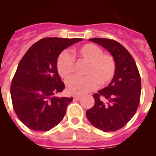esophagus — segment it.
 I'll use <instances>...</instances> for the list:
<instances>
[{"label": "esophagus", "mask_w": 156, "mask_h": 156, "mask_svg": "<svg viewBox=\"0 0 156 156\" xmlns=\"http://www.w3.org/2000/svg\"><path fill=\"white\" fill-rule=\"evenodd\" d=\"M73 98L76 100H80L81 98V96L80 95H75V96H73Z\"/></svg>", "instance_id": "obj_1"}]
</instances>
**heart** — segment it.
<instances>
[{
	"label": "heart",
	"instance_id": "b5f03b06",
	"mask_svg": "<svg viewBox=\"0 0 156 156\" xmlns=\"http://www.w3.org/2000/svg\"><path fill=\"white\" fill-rule=\"evenodd\" d=\"M74 59L87 62L83 71L84 76H73L66 83L67 90L72 94H83L100 87L108 84L115 73V62L110 55L102 54L97 45L87 44L73 51L60 54L56 63L59 76L64 80L69 78L74 69Z\"/></svg>",
	"mask_w": 156,
	"mask_h": 156
}]
</instances>
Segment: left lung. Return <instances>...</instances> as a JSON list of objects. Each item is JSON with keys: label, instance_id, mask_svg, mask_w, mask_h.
I'll return each mask as SVG.
<instances>
[{"label": "left lung", "instance_id": "1", "mask_svg": "<svg viewBox=\"0 0 156 156\" xmlns=\"http://www.w3.org/2000/svg\"><path fill=\"white\" fill-rule=\"evenodd\" d=\"M89 41L111 54L115 62V73L109 84L93 95L94 105L86 115L98 129L115 131L123 127L137 111L141 90L140 74L131 55L119 43L105 38Z\"/></svg>", "mask_w": 156, "mask_h": 156}]
</instances>
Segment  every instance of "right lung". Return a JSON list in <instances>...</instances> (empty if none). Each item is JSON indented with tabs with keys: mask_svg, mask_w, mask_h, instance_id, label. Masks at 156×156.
<instances>
[{
	"mask_svg": "<svg viewBox=\"0 0 156 156\" xmlns=\"http://www.w3.org/2000/svg\"><path fill=\"white\" fill-rule=\"evenodd\" d=\"M81 38L48 37L32 45L21 61L11 85L16 115L35 131H48L62 120L73 98H59L65 84L57 71L59 55Z\"/></svg>",
	"mask_w": 156,
	"mask_h": 156,
	"instance_id": "right-lung-1",
	"label": "right lung"
}]
</instances>
